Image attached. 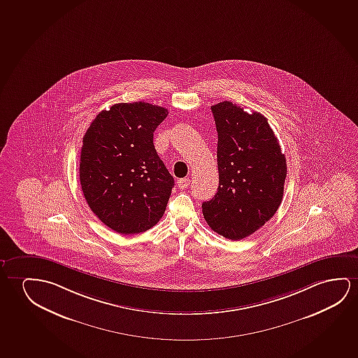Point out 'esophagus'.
<instances>
[{
  "label": "esophagus",
  "mask_w": 358,
  "mask_h": 358,
  "mask_svg": "<svg viewBox=\"0 0 358 358\" xmlns=\"http://www.w3.org/2000/svg\"><path fill=\"white\" fill-rule=\"evenodd\" d=\"M189 183H191L189 178H181V180H178V182H177V185H178L181 189H186L187 187L189 186Z\"/></svg>",
  "instance_id": "1"
}]
</instances>
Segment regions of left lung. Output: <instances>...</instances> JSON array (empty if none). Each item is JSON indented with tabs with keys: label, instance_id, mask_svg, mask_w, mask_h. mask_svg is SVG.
Masks as SVG:
<instances>
[{
	"label": "left lung",
	"instance_id": "8db88e82",
	"mask_svg": "<svg viewBox=\"0 0 358 358\" xmlns=\"http://www.w3.org/2000/svg\"><path fill=\"white\" fill-rule=\"evenodd\" d=\"M218 131V192L203 202L212 230L241 240L268 222L280 206L285 156L267 118L224 101L212 106Z\"/></svg>",
	"mask_w": 358,
	"mask_h": 358
}]
</instances>
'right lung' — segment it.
Instances as JSON below:
<instances>
[{"label": "right lung", "mask_w": 358, "mask_h": 358, "mask_svg": "<svg viewBox=\"0 0 358 358\" xmlns=\"http://www.w3.org/2000/svg\"><path fill=\"white\" fill-rule=\"evenodd\" d=\"M167 109L146 102L113 104L83 135L80 183L88 207L122 235L152 228L164 215L175 180L154 146Z\"/></svg>", "instance_id": "add662e5"}]
</instances>
